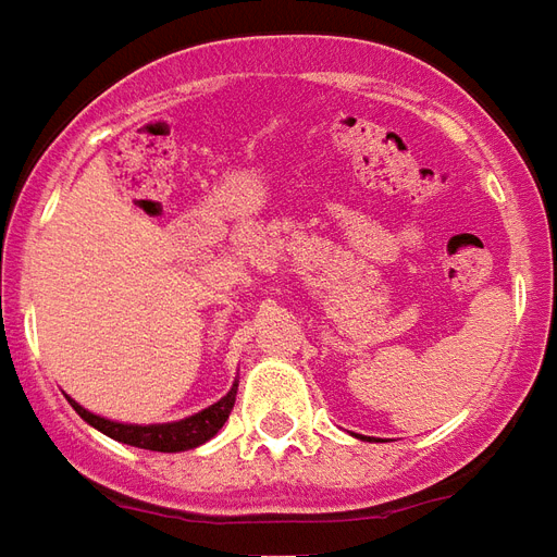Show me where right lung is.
<instances>
[{
	"instance_id": "1",
	"label": "right lung",
	"mask_w": 557,
	"mask_h": 557,
	"mask_svg": "<svg viewBox=\"0 0 557 557\" xmlns=\"http://www.w3.org/2000/svg\"><path fill=\"white\" fill-rule=\"evenodd\" d=\"M67 400H71V407L79 412L83 421H88L100 433H107L109 440L124 442V445H133V448L177 454V450H189L205 445L207 440H213L219 430H222V424L228 421L231 409H234V400H237V380L231 385L228 395L219 397L216 404H210V407L189 418H181V421H169V424H124V421H112V418L88 412L73 397H67Z\"/></svg>"
}]
</instances>
